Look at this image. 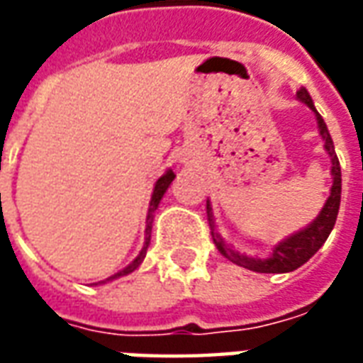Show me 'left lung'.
I'll return each instance as SVG.
<instances>
[{"instance_id":"left-lung-1","label":"left lung","mask_w":363,"mask_h":363,"mask_svg":"<svg viewBox=\"0 0 363 363\" xmlns=\"http://www.w3.org/2000/svg\"><path fill=\"white\" fill-rule=\"evenodd\" d=\"M297 99L305 103L317 116V124H319V134L323 138V143H325V150H327L328 157H330V174H333V186H330V196L327 198V202L323 206L320 213L315 218V220L303 228L301 231H297L294 235H289L288 239H284L281 243H278L272 249V255L268 259H252V257H247V255H241L237 252L233 247H229L223 237L218 233L216 229V220H213L212 213V204L208 200L206 204V212H208V223H210V229H212V239L218 251L225 257L228 260H231L237 267L249 268L252 272H262V274H284L296 270L301 264H305L307 260L311 259L315 252L319 251L320 247L325 245L327 237L330 235V231L335 228L336 216H338V208H340V192H342V174H340V163H338V157H336L335 143H333V138L328 134L327 124L320 116L315 104H313L311 96L307 93L305 87L297 91Z\"/></svg>"}]
</instances>
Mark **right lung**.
Wrapping results in <instances>:
<instances>
[{
	"instance_id": "1",
	"label": "right lung",
	"mask_w": 363,
	"mask_h": 363,
	"mask_svg": "<svg viewBox=\"0 0 363 363\" xmlns=\"http://www.w3.org/2000/svg\"><path fill=\"white\" fill-rule=\"evenodd\" d=\"M173 179H174V173L169 169V171H167L163 177H159L157 182H155V189H153V194H151L150 210H147V218H145V243H143V249L140 251V255L132 260V264H128V267L124 268V270H120V272L112 274L111 278H106V281L116 280V278H120V276H128V274L134 272L135 268L140 267V264L143 262V259H145V252H147V247H150V241H151V223H153V213H155V210H157L159 202H161V198H163V194L167 192V189L171 186ZM99 284H101V281H99Z\"/></svg>"
}]
</instances>
